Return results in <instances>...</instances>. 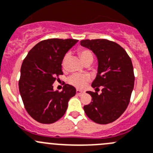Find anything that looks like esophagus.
Returning <instances> with one entry per match:
<instances>
[{
    "mask_svg": "<svg viewBox=\"0 0 153 153\" xmlns=\"http://www.w3.org/2000/svg\"><path fill=\"white\" fill-rule=\"evenodd\" d=\"M76 93L78 95H81V94H83V93H84V92L81 91V90H76Z\"/></svg>",
    "mask_w": 153,
    "mask_h": 153,
    "instance_id": "esophagus-1",
    "label": "esophagus"
}]
</instances>
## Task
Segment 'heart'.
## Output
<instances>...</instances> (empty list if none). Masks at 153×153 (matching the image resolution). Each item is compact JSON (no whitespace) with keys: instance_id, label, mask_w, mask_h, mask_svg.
Here are the masks:
<instances>
[{"instance_id":"b5f03b06","label":"heart","mask_w":153,"mask_h":153,"mask_svg":"<svg viewBox=\"0 0 153 153\" xmlns=\"http://www.w3.org/2000/svg\"><path fill=\"white\" fill-rule=\"evenodd\" d=\"M78 53L80 58L81 59V60H82L84 63H85L88 60H93V54H92V52L90 50L87 49V48H79L78 50ZM66 57H67V55L65 56V57L63 58V63H62L63 65L64 64L65 61H66ZM89 80H90V76L87 75V74H85V75H77V74H75V75H72L69 78V82L72 85L75 86V87H78V88H82V87L85 86V84H87V82Z\"/></svg>"}]
</instances>
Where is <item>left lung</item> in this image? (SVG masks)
Wrapping results in <instances>:
<instances>
[{
  "instance_id": "obj_1",
  "label": "left lung",
  "mask_w": 153,
  "mask_h": 153,
  "mask_svg": "<svg viewBox=\"0 0 153 153\" xmlns=\"http://www.w3.org/2000/svg\"><path fill=\"white\" fill-rule=\"evenodd\" d=\"M81 45L98 59V73L91 85L96 92H87L92 102L84 105V112L96 123H111L123 114L130 102L134 84L131 58L119 44L108 39H84ZM99 86L102 93L98 94Z\"/></svg>"
}]
</instances>
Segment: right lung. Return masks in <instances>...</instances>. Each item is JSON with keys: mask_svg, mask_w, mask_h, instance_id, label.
<instances>
[{"mask_svg": "<svg viewBox=\"0 0 153 153\" xmlns=\"http://www.w3.org/2000/svg\"><path fill=\"white\" fill-rule=\"evenodd\" d=\"M78 40L49 39L37 43L23 60L19 81L20 95L30 116L37 122L51 124L62 117L75 87L64 84L62 91L53 89L56 77L63 75L65 54Z\"/></svg>", "mask_w": 153, "mask_h": 153, "instance_id": "add662e5", "label": "right lung"}]
</instances>
